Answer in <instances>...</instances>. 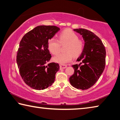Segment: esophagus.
<instances>
[{
  "instance_id": "34e87169",
  "label": "esophagus",
  "mask_w": 120,
  "mask_h": 120,
  "mask_svg": "<svg viewBox=\"0 0 120 120\" xmlns=\"http://www.w3.org/2000/svg\"><path fill=\"white\" fill-rule=\"evenodd\" d=\"M67 67V66L66 64H60V69H65V68H66Z\"/></svg>"
}]
</instances>
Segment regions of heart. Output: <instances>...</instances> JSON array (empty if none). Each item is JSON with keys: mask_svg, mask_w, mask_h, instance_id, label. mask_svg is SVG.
Here are the masks:
<instances>
[{"mask_svg": "<svg viewBox=\"0 0 120 120\" xmlns=\"http://www.w3.org/2000/svg\"><path fill=\"white\" fill-rule=\"evenodd\" d=\"M67 44L64 52L53 58L54 61L61 64H65L72 59L73 56L77 57L81 54L84 49L83 41L79 39V37L73 31L66 29L62 31L59 35V41L55 38H51L48 43V48L53 55H57L60 52L61 45Z\"/></svg>", "mask_w": 120, "mask_h": 120, "instance_id": "heart-1", "label": "heart"}]
</instances>
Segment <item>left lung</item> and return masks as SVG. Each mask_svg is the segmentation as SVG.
<instances>
[{
	"mask_svg": "<svg viewBox=\"0 0 120 120\" xmlns=\"http://www.w3.org/2000/svg\"><path fill=\"white\" fill-rule=\"evenodd\" d=\"M73 30L82 35L84 47L77 60L80 64L72 66L75 72L69 81L75 88L86 90L96 83L103 73L105 66V48L101 39L92 32L82 28Z\"/></svg>",
	"mask_w": 120,
	"mask_h": 120,
	"instance_id": "left-lung-1",
	"label": "left lung"
}]
</instances>
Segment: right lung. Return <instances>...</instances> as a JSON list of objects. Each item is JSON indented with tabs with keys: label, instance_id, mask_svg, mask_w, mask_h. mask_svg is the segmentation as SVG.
<instances>
[{
	"label": "right lung",
	"instance_id": "obj_1",
	"mask_svg": "<svg viewBox=\"0 0 120 120\" xmlns=\"http://www.w3.org/2000/svg\"><path fill=\"white\" fill-rule=\"evenodd\" d=\"M60 30L54 26H39L25 34L17 54L19 72L26 84L35 90H43L53 83L60 69L58 64H47L51 58L48 41Z\"/></svg>",
	"mask_w": 120,
	"mask_h": 120
}]
</instances>
